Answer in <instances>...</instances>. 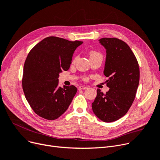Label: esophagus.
Masks as SVG:
<instances>
[{
  "instance_id": "1",
  "label": "esophagus",
  "mask_w": 160,
  "mask_h": 160,
  "mask_svg": "<svg viewBox=\"0 0 160 160\" xmlns=\"http://www.w3.org/2000/svg\"><path fill=\"white\" fill-rule=\"evenodd\" d=\"M88 89V87H86V86H80L78 87V89L79 90H84V89Z\"/></svg>"
}]
</instances>
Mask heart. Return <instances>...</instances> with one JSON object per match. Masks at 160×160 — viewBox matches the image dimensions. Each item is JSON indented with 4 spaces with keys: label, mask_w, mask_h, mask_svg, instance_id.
Segmentation results:
<instances>
[{
    "label": "heart",
    "mask_w": 160,
    "mask_h": 160,
    "mask_svg": "<svg viewBox=\"0 0 160 160\" xmlns=\"http://www.w3.org/2000/svg\"><path fill=\"white\" fill-rule=\"evenodd\" d=\"M100 55H101V54L100 53H99L98 52H97V51H95V50H92V51H91L90 52H89V58H93V57H95V56H100ZM102 56V55H101ZM89 77H84L83 78V80H85V81H88V80H89Z\"/></svg>",
    "instance_id": "heart-1"
}]
</instances>
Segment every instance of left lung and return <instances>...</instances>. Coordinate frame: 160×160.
I'll use <instances>...</instances> for the list:
<instances>
[{
	"label": "left lung",
	"instance_id": "8db88e82",
	"mask_svg": "<svg viewBox=\"0 0 160 160\" xmlns=\"http://www.w3.org/2000/svg\"><path fill=\"white\" fill-rule=\"evenodd\" d=\"M100 43L106 49L104 74L110 89L106 93L97 89L92 103L96 116L106 122L119 119L128 112L136 95L139 82V67L136 57L124 41L104 38Z\"/></svg>",
	"mask_w": 160,
	"mask_h": 160
}]
</instances>
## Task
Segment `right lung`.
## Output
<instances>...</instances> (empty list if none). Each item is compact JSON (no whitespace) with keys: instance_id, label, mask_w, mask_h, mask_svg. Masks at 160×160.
Returning a JSON list of instances; mask_svg holds the SVG:
<instances>
[{"instance_id":"obj_1","label":"right lung","mask_w":160,"mask_h":160,"mask_svg":"<svg viewBox=\"0 0 160 160\" xmlns=\"http://www.w3.org/2000/svg\"><path fill=\"white\" fill-rule=\"evenodd\" d=\"M83 42L50 36L33 47L25 60L24 93L38 115L47 120L60 117L77 92L74 86L58 87L59 73L70 67L75 49Z\"/></svg>"}]
</instances>
